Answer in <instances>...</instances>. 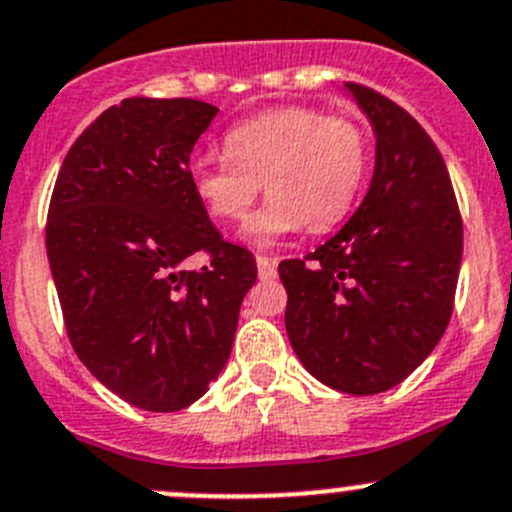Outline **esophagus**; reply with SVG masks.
<instances>
[{
  "label": "esophagus",
  "instance_id": "obj_1",
  "mask_svg": "<svg viewBox=\"0 0 512 512\" xmlns=\"http://www.w3.org/2000/svg\"><path fill=\"white\" fill-rule=\"evenodd\" d=\"M256 266H258V276H261V278L276 276V258L256 256Z\"/></svg>",
  "mask_w": 512,
  "mask_h": 512
}]
</instances>
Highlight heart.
<instances>
[{
    "label": "heart",
    "mask_w": 512,
    "mask_h": 512,
    "mask_svg": "<svg viewBox=\"0 0 512 512\" xmlns=\"http://www.w3.org/2000/svg\"><path fill=\"white\" fill-rule=\"evenodd\" d=\"M225 159L199 156L189 166L196 199L211 219L239 224L258 191L268 204L246 226V239L271 246L301 226L328 231L356 201L366 174V139L348 119L286 106L236 124L224 136Z\"/></svg>",
    "instance_id": "obj_1"
}]
</instances>
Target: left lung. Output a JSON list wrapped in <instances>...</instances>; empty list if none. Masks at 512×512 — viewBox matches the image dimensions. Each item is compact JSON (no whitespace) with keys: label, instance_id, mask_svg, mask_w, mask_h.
<instances>
[{"label":"left lung","instance_id":"8db88e82","mask_svg":"<svg viewBox=\"0 0 512 512\" xmlns=\"http://www.w3.org/2000/svg\"><path fill=\"white\" fill-rule=\"evenodd\" d=\"M376 136L356 214L306 258L278 263L286 333L313 378L351 396L398 386L448 328L463 221L433 139L396 101L343 84Z\"/></svg>","mask_w":512,"mask_h":512}]
</instances>
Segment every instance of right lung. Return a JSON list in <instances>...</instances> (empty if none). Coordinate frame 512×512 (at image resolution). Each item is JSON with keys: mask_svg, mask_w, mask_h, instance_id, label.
Returning <instances> with one entry per match:
<instances>
[{"mask_svg": "<svg viewBox=\"0 0 512 512\" xmlns=\"http://www.w3.org/2000/svg\"><path fill=\"white\" fill-rule=\"evenodd\" d=\"M216 106L131 96L69 149L47 256L69 341L91 376L144 411L199 401L224 371L256 258L224 241L189 181ZM196 253L210 263L180 266Z\"/></svg>", "mask_w": 512, "mask_h": 512, "instance_id": "add662e5", "label": "right lung"}]
</instances>
